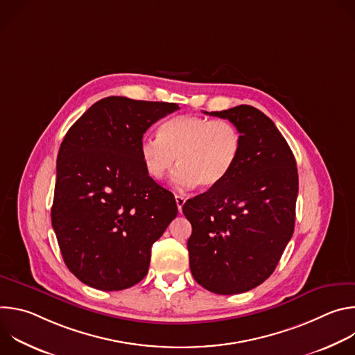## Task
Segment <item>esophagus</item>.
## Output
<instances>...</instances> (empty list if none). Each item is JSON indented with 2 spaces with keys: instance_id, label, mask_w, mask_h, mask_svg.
I'll list each match as a JSON object with an SVG mask.
<instances>
[{
  "instance_id": "obj_1",
  "label": "esophagus",
  "mask_w": 355,
  "mask_h": 355,
  "mask_svg": "<svg viewBox=\"0 0 355 355\" xmlns=\"http://www.w3.org/2000/svg\"><path fill=\"white\" fill-rule=\"evenodd\" d=\"M175 202H177L178 211L181 212V211H182V207H184V204H185V198H184L182 195H175Z\"/></svg>"
}]
</instances>
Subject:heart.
Listing matches in <instances>:
<instances>
[{
  "label": "heart",
  "instance_id": "b5f03b06",
  "mask_svg": "<svg viewBox=\"0 0 355 355\" xmlns=\"http://www.w3.org/2000/svg\"><path fill=\"white\" fill-rule=\"evenodd\" d=\"M243 137L229 121L180 115L166 121L159 137H143L140 157L147 174L162 180L173 167V182L185 189L199 184L215 188L223 182L239 162Z\"/></svg>",
  "mask_w": 355,
  "mask_h": 355
}]
</instances>
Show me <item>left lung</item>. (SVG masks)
<instances>
[{"label":"left lung","mask_w":355,"mask_h":355,"mask_svg":"<svg viewBox=\"0 0 355 355\" xmlns=\"http://www.w3.org/2000/svg\"><path fill=\"white\" fill-rule=\"evenodd\" d=\"M205 114L234 123L243 146L229 177L182 207L192 225L189 268L205 289L234 295L263 284L291 240L297 168L286 140L257 108Z\"/></svg>","instance_id":"obj_1"}]
</instances>
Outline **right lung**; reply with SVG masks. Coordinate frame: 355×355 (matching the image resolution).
Returning <instances> with one entry per match:
<instances>
[{"instance_id":"right-lung-1","label":"right lung","mask_w":355,"mask_h":355,"mask_svg":"<svg viewBox=\"0 0 355 355\" xmlns=\"http://www.w3.org/2000/svg\"><path fill=\"white\" fill-rule=\"evenodd\" d=\"M177 110L174 103L108 96L66 133L52 226L67 268L83 284L122 291L146 277L151 245L178 209L174 195L147 174L140 141Z\"/></svg>"}]
</instances>
